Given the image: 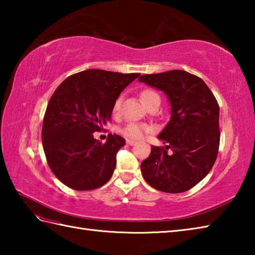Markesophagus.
<instances>
[{
	"label": "esophagus",
	"instance_id": "34e87169",
	"mask_svg": "<svg viewBox=\"0 0 255 255\" xmlns=\"http://www.w3.org/2000/svg\"><path fill=\"white\" fill-rule=\"evenodd\" d=\"M126 142H127V144H129V145H133V144L137 143L136 141H134V140H130V139H127Z\"/></svg>",
	"mask_w": 255,
	"mask_h": 255
}]
</instances>
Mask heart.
I'll list each match as a JSON object with an SVG mask.
<instances>
[{"mask_svg": "<svg viewBox=\"0 0 255 255\" xmlns=\"http://www.w3.org/2000/svg\"><path fill=\"white\" fill-rule=\"evenodd\" d=\"M140 97H141V101L145 105L149 101L154 99V97H159V95L153 90L145 89V90L141 91V93H140ZM121 106H122V97L119 96V97H117L116 101L114 102V104H113V110H112L113 114H117L119 112V110H121ZM151 130H152V128L147 126V125H144V124L129 123L122 129V133L127 138L138 140V139H141L145 133L150 132Z\"/></svg>", "mask_w": 255, "mask_h": 255, "instance_id": "b5f03b06", "label": "heart"}]
</instances>
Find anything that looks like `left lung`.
Here are the masks:
<instances>
[{"instance_id": "left-lung-1", "label": "left lung", "mask_w": 255, "mask_h": 255, "mask_svg": "<svg viewBox=\"0 0 255 255\" xmlns=\"http://www.w3.org/2000/svg\"><path fill=\"white\" fill-rule=\"evenodd\" d=\"M139 81L165 93L171 105L170 122L158 136L167 145H152L141 163L142 176L158 191L186 192L208 174L217 159L218 102L202 79L183 70L144 74Z\"/></svg>"}]
</instances>
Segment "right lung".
Listing matches in <instances>:
<instances>
[{
	"instance_id": "1",
	"label": "right lung",
	"mask_w": 255,
	"mask_h": 255,
	"mask_svg": "<svg viewBox=\"0 0 255 255\" xmlns=\"http://www.w3.org/2000/svg\"><path fill=\"white\" fill-rule=\"evenodd\" d=\"M139 75L90 69L70 75L52 94L42 123V147L50 170L64 185L90 191L110 181L126 141L110 133L102 143L93 132L103 130L114 102Z\"/></svg>"
}]
</instances>
